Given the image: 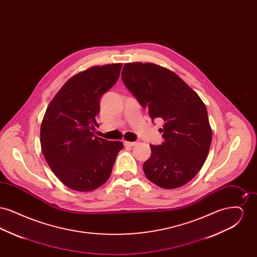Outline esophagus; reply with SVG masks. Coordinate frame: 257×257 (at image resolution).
<instances>
[{
	"label": "esophagus",
	"instance_id": "34e87169",
	"mask_svg": "<svg viewBox=\"0 0 257 257\" xmlns=\"http://www.w3.org/2000/svg\"><path fill=\"white\" fill-rule=\"evenodd\" d=\"M137 145V143H133V142H124V146L126 147H135Z\"/></svg>",
	"mask_w": 257,
	"mask_h": 257
}]
</instances>
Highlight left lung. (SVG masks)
Returning <instances> with one entry per match:
<instances>
[{
  "instance_id": "left-lung-1",
  "label": "left lung",
  "mask_w": 257,
  "mask_h": 257,
  "mask_svg": "<svg viewBox=\"0 0 257 257\" xmlns=\"http://www.w3.org/2000/svg\"><path fill=\"white\" fill-rule=\"evenodd\" d=\"M121 79L151 119L164 121L165 141L150 146L143 166L147 179L164 189L188 183L202 168L212 142L205 104L180 77L154 63H126Z\"/></svg>"
}]
</instances>
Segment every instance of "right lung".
Instances as JSON below:
<instances>
[{"mask_svg": "<svg viewBox=\"0 0 257 257\" xmlns=\"http://www.w3.org/2000/svg\"><path fill=\"white\" fill-rule=\"evenodd\" d=\"M122 63L92 66L71 77L50 102L40 145L54 174L66 187L90 192L106 183L121 142L93 134L100 98L118 80Z\"/></svg>", "mask_w": 257, "mask_h": 257, "instance_id": "right-lung-1", "label": "right lung"}]
</instances>
